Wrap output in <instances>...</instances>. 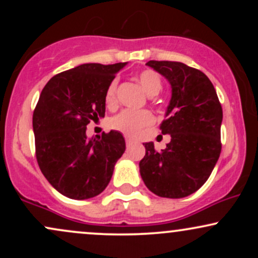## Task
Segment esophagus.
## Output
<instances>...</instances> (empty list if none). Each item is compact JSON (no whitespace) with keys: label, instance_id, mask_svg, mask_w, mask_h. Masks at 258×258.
Listing matches in <instances>:
<instances>
[{"label":"esophagus","instance_id":"1","mask_svg":"<svg viewBox=\"0 0 258 258\" xmlns=\"http://www.w3.org/2000/svg\"><path fill=\"white\" fill-rule=\"evenodd\" d=\"M133 143H135V141H133L132 138H130V137H126V146H127V147L132 146Z\"/></svg>","mask_w":258,"mask_h":258}]
</instances>
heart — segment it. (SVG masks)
<instances>
[{
	"instance_id": "obj_1",
	"label": "heart",
	"mask_w": 258,
	"mask_h": 258,
	"mask_svg": "<svg viewBox=\"0 0 258 258\" xmlns=\"http://www.w3.org/2000/svg\"><path fill=\"white\" fill-rule=\"evenodd\" d=\"M136 79L139 85L143 87L149 96H155L162 90V80L155 70L144 69L136 75ZM116 90L117 80H112L105 91V104L108 106H114L116 104ZM154 121V116L148 110H122L110 120V126L116 131L125 133L131 137L137 136L148 126H150Z\"/></svg>"
}]
</instances>
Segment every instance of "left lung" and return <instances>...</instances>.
Listing matches in <instances>:
<instances>
[{
    "mask_svg": "<svg viewBox=\"0 0 258 258\" xmlns=\"http://www.w3.org/2000/svg\"><path fill=\"white\" fill-rule=\"evenodd\" d=\"M148 67L164 75L172 87L166 119L160 130L171 136L161 152L144 144L139 172L150 191L161 198L188 197L209 179L220 158L223 111L210 79L179 61L149 60Z\"/></svg>",
    "mask_w": 258,
    "mask_h": 258,
    "instance_id": "8db88e82",
    "label": "left lung"
}]
</instances>
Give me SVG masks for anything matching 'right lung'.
Segmentation results:
<instances>
[{"label":"right lung","mask_w":258,"mask_h":258,"mask_svg":"<svg viewBox=\"0 0 258 258\" xmlns=\"http://www.w3.org/2000/svg\"><path fill=\"white\" fill-rule=\"evenodd\" d=\"M126 63L82 64L47 82L32 115L41 172L70 199L97 197L110 182L126 149L117 131L88 139L87 125L105 115V91Z\"/></svg>","instance_id":"add662e5"}]
</instances>
